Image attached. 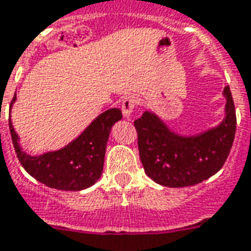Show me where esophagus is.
<instances>
[{"label": "esophagus", "instance_id": "1", "mask_svg": "<svg viewBox=\"0 0 251 251\" xmlns=\"http://www.w3.org/2000/svg\"><path fill=\"white\" fill-rule=\"evenodd\" d=\"M135 104H136V100H135L133 96H128V98L123 99V101H122V112H123L124 118H131V113H132L133 108H135Z\"/></svg>", "mask_w": 251, "mask_h": 251}]
</instances>
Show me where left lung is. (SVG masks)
<instances>
[{"mask_svg":"<svg viewBox=\"0 0 251 251\" xmlns=\"http://www.w3.org/2000/svg\"><path fill=\"white\" fill-rule=\"evenodd\" d=\"M222 95L226 105L221 123L198 133L175 132L158 113L150 109L135 120L140 160L153 182L164 187H188L206 180L222 168L237 128L228 85Z\"/></svg>","mask_w":251,"mask_h":251,"instance_id":"8db88e82","label":"left lung"}]
</instances>
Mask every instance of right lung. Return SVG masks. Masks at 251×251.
<instances>
[{
    "mask_svg": "<svg viewBox=\"0 0 251 251\" xmlns=\"http://www.w3.org/2000/svg\"><path fill=\"white\" fill-rule=\"evenodd\" d=\"M17 96L12 100L16 103ZM123 118L119 108L100 113L83 132L56 151L29 155L23 151L20 136L9 119L12 142L20 163L40 183L63 191H81L98 182L104 166V155L111 128Z\"/></svg>",
    "mask_w": 251,
    "mask_h": 251,
    "instance_id": "add662e5",
    "label": "right lung"
}]
</instances>
